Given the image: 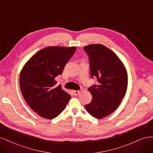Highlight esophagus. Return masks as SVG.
Here are the masks:
<instances>
[{"label":"esophagus","mask_w":153,"mask_h":153,"mask_svg":"<svg viewBox=\"0 0 153 153\" xmlns=\"http://www.w3.org/2000/svg\"><path fill=\"white\" fill-rule=\"evenodd\" d=\"M73 93H74V95L77 96V95H78L79 94L80 91H79V90H74Z\"/></svg>","instance_id":"1"}]
</instances>
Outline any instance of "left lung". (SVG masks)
I'll use <instances>...</instances> for the list:
<instances>
[{"label":"left lung","mask_w":153,"mask_h":153,"mask_svg":"<svg viewBox=\"0 0 153 153\" xmlns=\"http://www.w3.org/2000/svg\"><path fill=\"white\" fill-rule=\"evenodd\" d=\"M84 50L89 57L91 77L98 81L88 88L93 99L85 108L93 117L102 119L112 114L125 97L127 72L119 57L105 46L90 44Z\"/></svg>","instance_id":"left-lung-1"}]
</instances>
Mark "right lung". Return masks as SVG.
Masks as SVG:
<instances>
[{
    "mask_svg": "<svg viewBox=\"0 0 153 153\" xmlns=\"http://www.w3.org/2000/svg\"><path fill=\"white\" fill-rule=\"evenodd\" d=\"M76 47L51 46L38 51L25 63L19 76L25 100L31 109L52 120L65 109L71 96L56 86L55 78L73 56Z\"/></svg>",
    "mask_w": 153,
    "mask_h": 153,
    "instance_id": "1",
    "label": "right lung"
}]
</instances>
